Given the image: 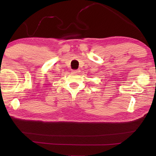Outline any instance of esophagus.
<instances>
[{"label": "esophagus", "instance_id": "esophagus-1", "mask_svg": "<svg viewBox=\"0 0 156 156\" xmlns=\"http://www.w3.org/2000/svg\"><path fill=\"white\" fill-rule=\"evenodd\" d=\"M80 69L72 70V73H80Z\"/></svg>", "mask_w": 156, "mask_h": 156}]
</instances>
